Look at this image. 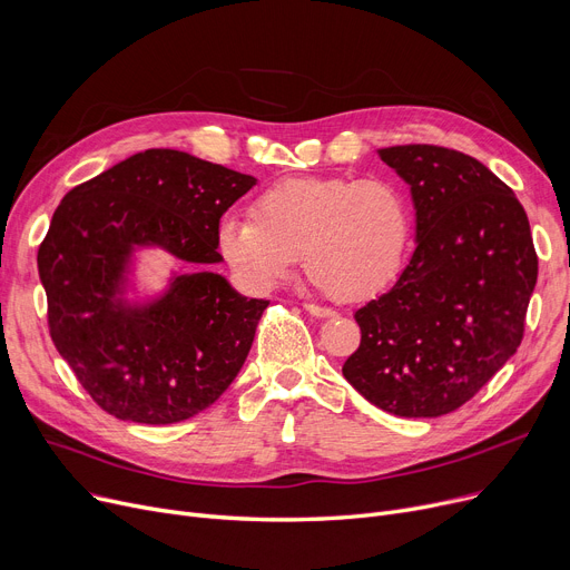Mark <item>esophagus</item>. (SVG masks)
I'll return each instance as SVG.
<instances>
[{"instance_id":"obj_1","label":"esophagus","mask_w":570,"mask_h":570,"mask_svg":"<svg viewBox=\"0 0 570 570\" xmlns=\"http://www.w3.org/2000/svg\"><path fill=\"white\" fill-rule=\"evenodd\" d=\"M305 309H307L312 316H316V318H335V316H337V312L327 309V307H321V305H314V303H307Z\"/></svg>"}]
</instances>
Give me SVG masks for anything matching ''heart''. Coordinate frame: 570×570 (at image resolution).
I'll list each match as a JSON object with an SVG mask.
<instances>
[{"label": "heart", "mask_w": 570, "mask_h": 570, "mask_svg": "<svg viewBox=\"0 0 570 570\" xmlns=\"http://www.w3.org/2000/svg\"><path fill=\"white\" fill-rule=\"evenodd\" d=\"M411 203L385 177H288L219 224L217 245L252 288L277 286L303 254L307 275L335 301L357 303L391 284L409 256Z\"/></svg>", "instance_id": "obj_1"}]
</instances>
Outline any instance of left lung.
<instances>
[{
  "label": "left lung",
  "mask_w": 570,
  "mask_h": 570,
  "mask_svg": "<svg viewBox=\"0 0 570 570\" xmlns=\"http://www.w3.org/2000/svg\"><path fill=\"white\" fill-rule=\"evenodd\" d=\"M379 157L411 187L417 247L395 286L355 312L363 337L342 374L387 413L436 417L518 351L538 256L524 207L478 159L439 145Z\"/></svg>",
  "instance_id": "obj_1"
}]
</instances>
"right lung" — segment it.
I'll return each instance as SVG.
<instances>
[{
    "mask_svg": "<svg viewBox=\"0 0 570 570\" xmlns=\"http://www.w3.org/2000/svg\"><path fill=\"white\" fill-rule=\"evenodd\" d=\"M256 177L177 149H145L73 187L39 247L48 327L59 355L106 413L173 425L215 404L243 370L269 301L239 295L222 263L219 219ZM183 259L155 302L124 297L130 256Z\"/></svg>",
    "mask_w": 570,
    "mask_h": 570,
    "instance_id": "obj_1",
    "label": "right lung"
}]
</instances>
